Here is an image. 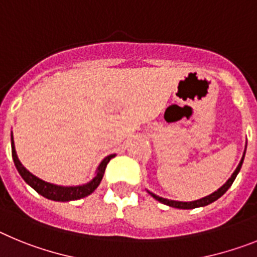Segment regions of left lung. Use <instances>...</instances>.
Instances as JSON below:
<instances>
[{
    "label": "left lung",
    "mask_w": 257,
    "mask_h": 257,
    "mask_svg": "<svg viewBox=\"0 0 257 257\" xmlns=\"http://www.w3.org/2000/svg\"><path fill=\"white\" fill-rule=\"evenodd\" d=\"M244 154H246V151H244ZM244 154H243L242 160H240L239 166L236 167V169L234 171V173L231 175V177L227 180L226 184L222 185V186L220 187L217 191H215V193L211 194V195H208V196H204V198H202V199L194 200V202H176V200H169V199H164V198H160V196L155 195V194H153V193H149V194H150L153 198H155L156 200H159L160 203H163V204H167V206H169V207H175V208L191 209V208H196V207H204V206H207V204H211L212 202H215V200H217L220 196L224 195V194L227 191V189L231 186V184H233L234 180H235L236 175H238V172L240 171V167H242L243 159H244Z\"/></svg>",
    "instance_id": "8db88e82"
}]
</instances>
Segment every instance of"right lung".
<instances>
[{
  "instance_id": "right-lung-1",
  "label": "right lung",
  "mask_w": 257,
  "mask_h": 257,
  "mask_svg": "<svg viewBox=\"0 0 257 257\" xmlns=\"http://www.w3.org/2000/svg\"><path fill=\"white\" fill-rule=\"evenodd\" d=\"M11 154H13V159H14L15 167H17L19 175L23 177L24 181L30 185L31 187H33L40 195L45 196L48 199L57 200V202H70V200H77L81 199V198H85V196L90 195L93 191L98 187V185L101 184L102 177L104 175V169H106L107 164L112 159L115 155H110L104 158L103 162L101 163V166L98 167L97 175L95 177L91 180L89 184L82 185V186H72V187H63V186H57V185H51L49 182L42 181L40 178H37L36 176H33L32 173L27 171L22 163L18 159L17 153H15V146H14V140H13V135H11Z\"/></svg>"
}]
</instances>
